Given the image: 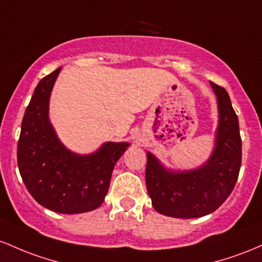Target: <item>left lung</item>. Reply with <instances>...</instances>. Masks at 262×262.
Listing matches in <instances>:
<instances>
[{"mask_svg": "<svg viewBox=\"0 0 262 262\" xmlns=\"http://www.w3.org/2000/svg\"><path fill=\"white\" fill-rule=\"evenodd\" d=\"M219 121L209 160L194 169L166 168L147 151L146 187L152 207L172 218H201L216 210L233 192L242 166L239 120L224 88L211 83Z\"/></svg>", "mask_w": 262, "mask_h": 262, "instance_id": "8db88e82", "label": "left lung"}]
</instances>
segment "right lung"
Listing matches in <instances>:
<instances>
[{
  "label": "right lung",
  "mask_w": 262,
  "mask_h": 262,
  "mask_svg": "<svg viewBox=\"0 0 262 262\" xmlns=\"http://www.w3.org/2000/svg\"><path fill=\"white\" fill-rule=\"evenodd\" d=\"M61 68L44 76L26 108L17 147L20 177L31 195L61 214L99 208L110 186L114 167L128 142H105L90 155L68 149L49 121V99Z\"/></svg>",
  "instance_id": "obj_1"
}]
</instances>
